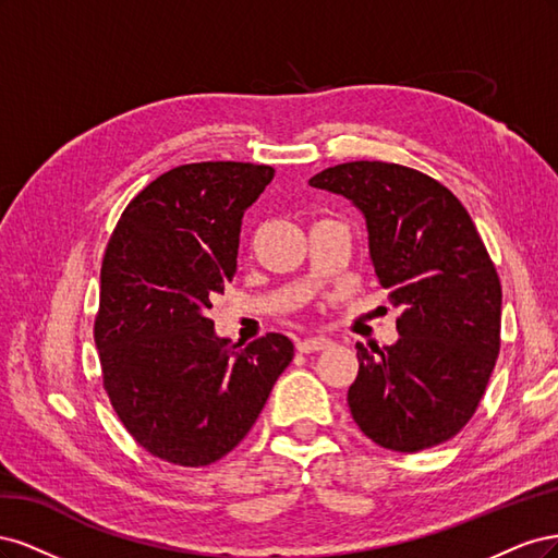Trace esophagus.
Wrapping results in <instances>:
<instances>
[{"label":"esophagus","mask_w":558,"mask_h":558,"mask_svg":"<svg viewBox=\"0 0 558 558\" xmlns=\"http://www.w3.org/2000/svg\"><path fill=\"white\" fill-rule=\"evenodd\" d=\"M295 347L302 353H312V351H324L332 347V340H328V337H305V340H298Z\"/></svg>","instance_id":"34e87169"}]
</instances>
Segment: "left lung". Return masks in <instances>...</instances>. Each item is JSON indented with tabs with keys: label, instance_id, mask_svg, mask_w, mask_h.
<instances>
[{
	"label": "left lung",
	"instance_id": "8db88e82",
	"mask_svg": "<svg viewBox=\"0 0 558 558\" xmlns=\"http://www.w3.org/2000/svg\"><path fill=\"white\" fill-rule=\"evenodd\" d=\"M310 185L363 214L369 263L400 307L396 344H356L353 421L384 449L447 442L475 414L500 351V279L475 223L442 183L393 162L335 165Z\"/></svg>",
	"mask_w": 558,
	"mask_h": 558
}]
</instances>
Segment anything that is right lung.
<instances>
[{
    "instance_id": "right-lung-1",
    "label": "right lung",
    "mask_w": 558,
    "mask_h": 558,
    "mask_svg": "<svg viewBox=\"0 0 558 558\" xmlns=\"http://www.w3.org/2000/svg\"><path fill=\"white\" fill-rule=\"evenodd\" d=\"M272 179L251 162L174 167L130 202L109 240L95 318L105 388L162 461L197 468L232 451L293 361L286 335L242 349L207 316L238 272L244 211Z\"/></svg>"
}]
</instances>
